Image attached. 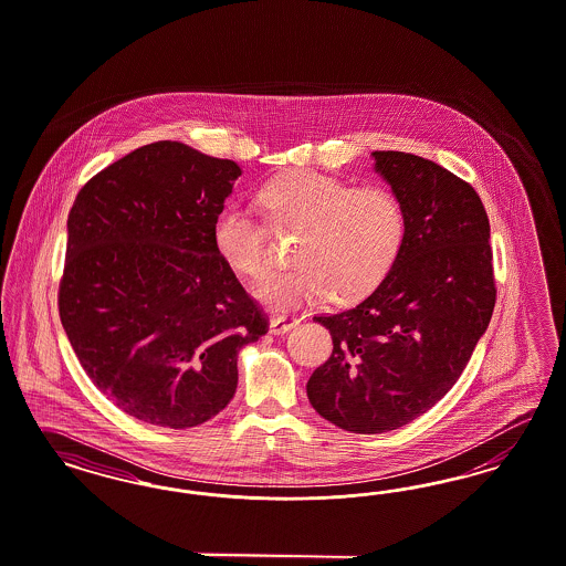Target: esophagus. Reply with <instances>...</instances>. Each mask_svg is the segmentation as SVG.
<instances>
[{
	"instance_id": "esophagus-1",
	"label": "esophagus",
	"mask_w": 566,
	"mask_h": 566,
	"mask_svg": "<svg viewBox=\"0 0 566 566\" xmlns=\"http://www.w3.org/2000/svg\"><path fill=\"white\" fill-rule=\"evenodd\" d=\"M295 325H300V318L290 316V314H281V316H273L271 318V334L283 335L293 329Z\"/></svg>"
}]
</instances>
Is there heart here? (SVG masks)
<instances>
[{
	"label": "heart",
	"mask_w": 566,
	"mask_h": 566,
	"mask_svg": "<svg viewBox=\"0 0 566 566\" xmlns=\"http://www.w3.org/2000/svg\"><path fill=\"white\" fill-rule=\"evenodd\" d=\"M263 224L239 206H227L213 222V245L234 273L262 281L273 269L271 231L297 234V269L258 287L274 311L325 302L350 306L388 279L407 239V211L386 187L348 182L300 169L258 192Z\"/></svg>",
	"instance_id": "1"
}]
</instances>
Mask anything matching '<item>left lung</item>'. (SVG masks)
I'll return each instance as SVG.
<instances>
[{"mask_svg": "<svg viewBox=\"0 0 566 566\" xmlns=\"http://www.w3.org/2000/svg\"><path fill=\"white\" fill-rule=\"evenodd\" d=\"M374 157L405 206L407 239L376 292L314 316L334 353L306 384L316 413L356 434L397 430L434 407L486 332L497 293L479 192L418 155Z\"/></svg>", "mask_w": 566, "mask_h": 566, "instance_id": "8db88e82", "label": "left lung"}]
</instances>
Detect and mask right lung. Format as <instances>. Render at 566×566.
Here are the masks:
<instances>
[{"label":"right lung","mask_w":566,"mask_h":566,"mask_svg":"<svg viewBox=\"0 0 566 566\" xmlns=\"http://www.w3.org/2000/svg\"><path fill=\"white\" fill-rule=\"evenodd\" d=\"M241 168L182 143L136 148L69 211L59 313L94 386L145 423L185 430L237 390L269 316L213 245Z\"/></svg>","instance_id":"1"}]
</instances>
